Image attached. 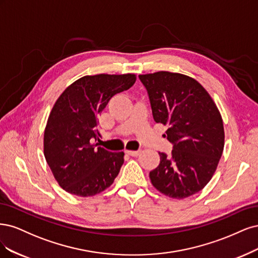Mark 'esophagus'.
Here are the masks:
<instances>
[{"mask_svg": "<svg viewBox=\"0 0 258 258\" xmlns=\"http://www.w3.org/2000/svg\"><path fill=\"white\" fill-rule=\"evenodd\" d=\"M125 153L131 155V156H137L139 155L140 153V150H137V151H134V150H125Z\"/></svg>", "mask_w": 258, "mask_h": 258, "instance_id": "1", "label": "esophagus"}]
</instances>
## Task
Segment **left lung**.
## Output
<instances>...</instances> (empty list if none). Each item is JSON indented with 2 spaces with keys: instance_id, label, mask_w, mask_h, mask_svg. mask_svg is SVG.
Instances as JSON below:
<instances>
[{
  "instance_id": "8db88e82",
  "label": "left lung",
  "mask_w": 258,
  "mask_h": 258,
  "mask_svg": "<svg viewBox=\"0 0 258 258\" xmlns=\"http://www.w3.org/2000/svg\"><path fill=\"white\" fill-rule=\"evenodd\" d=\"M148 91L153 119L168 128L171 155L159 152L150 171L153 186L166 196L183 199L202 190L217 170L224 149L221 113L194 78L170 72L139 75Z\"/></svg>"
}]
</instances>
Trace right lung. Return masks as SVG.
<instances>
[{"label": "right lung", "instance_id": "right-lung-1", "mask_svg": "<svg viewBox=\"0 0 258 258\" xmlns=\"http://www.w3.org/2000/svg\"><path fill=\"white\" fill-rule=\"evenodd\" d=\"M135 81L134 74L85 76L56 99L44 133V155L54 179L68 193L94 196L113 183L124 153L92 144L101 136L97 117L113 95Z\"/></svg>", "mask_w": 258, "mask_h": 258}]
</instances>
